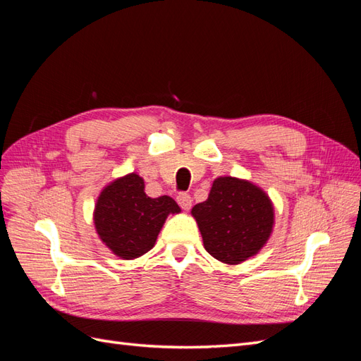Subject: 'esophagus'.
Returning <instances> with one entry per match:
<instances>
[{
  "mask_svg": "<svg viewBox=\"0 0 361 361\" xmlns=\"http://www.w3.org/2000/svg\"><path fill=\"white\" fill-rule=\"evenodd\" d=\"M178 203H179V206L182 207L183 211H190L191 209V204H192L191 195L190 194H185V192L179 194L178 195Z\"/></svg>",
  "mask_w": 361,
  "mask_h": 361,
  "instance_id": "1",
  "label": "esophagus"
}]
</instances>
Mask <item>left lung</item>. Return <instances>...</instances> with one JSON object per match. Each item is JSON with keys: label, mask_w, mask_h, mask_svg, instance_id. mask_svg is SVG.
I'll list each match as a JSON object with an SVG mask.
<instances>
[{"label": "left lung", "mask_w": 361, "mask_h": 361, "mask_svg": "<svg viewBox=\"0 0 361 361\" xmlns=\"http://www.w3.org/2000/svg\"><path fill=\"white\" fill-rule=\"evenodd\" d=\"M204 250L227 265L256 256L274 231V203L259 185L241 178L220 176L207 199L191 209Z\"/></svg>", "instance_id": "1"}]
</instances>
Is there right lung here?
I'll return each instance as SVG.
<instances>
[{"label":"right lung","instance_id":"add662e5","mask_svg":"<svg viewBox=\"0 0 361 361\" xmlns=\"http://www.w3.org/2000/svg\"><path fill=\"white\" fill-rule=\"evenodd\" d=\"M179 212L180 207L169 195L149 197L145 179L133 171L102 188L94 203L93 223L113 255L133 260L154 248L167 216Z\"/></svg>","mask_w":361,"mask_h":361}]
</instances>
